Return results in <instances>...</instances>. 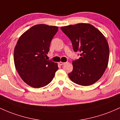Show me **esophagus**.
Masks as SVG:
<instances>
[{
	"label": "esophagus",
	"mask_w": 120,
	"mask_h": 120,
	"mask_svg": "<svg viewBox=\"0 0 120 120\" xmlns=\"http://www.w3.org/2000/svg\"><path fill=\"white\" fill-rule=\"evenodd\" d=\"M59 64H60V65L62 66V65H64V64H65V62H59Z\"/></svg>",
	"instance_id": "esophagus-1"
}]
</instances>
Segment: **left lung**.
<instances>
[{
	"label": "left lung",
	"mask_w": 120,
	"mask_h": 120,
	"mask_svg": "<svg viewBox=\"0 0 120 120\" xmlns=\"http://www.w3.org/2000/svg\"><path fill=\"white\" fill-rule=\"evenodd\" d=\"M70 39L74 52H80L79 60L72 62L73 70L68 77L80 86H90L100 79L108 66V43L103 33L92 25L79 23L62 26Z\"/></svg>",
	"instance_id": "8db88e82"
}]
</instances>
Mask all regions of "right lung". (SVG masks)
<instances>
[{"instance_id":"right-lung-1","label":"right lung","mask_w":120,"mask_h":120,"mask_svg":"<svg viewBox=\"0 0 120 120\" xmlns=\"http://www.w3.org/2000/svg\"><path fill=\"white\" fill-rule=\"evenodd\" d=\"M58 27L37 24L21 35L14 49V64L28 85L41 88L48 85L58 69V64L46 60L52 38Z\"/></svg>"}]
</instances>
